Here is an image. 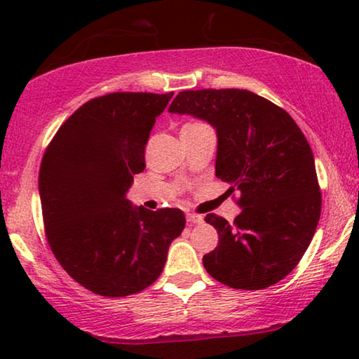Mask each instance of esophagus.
Here are the masks:
<instances>
[{"label":"esophagus","instance_id":"34e87169","mask_svg":"<svg viewBox=\"0 0 359 359\" xmlns=\"http://www.w3.org/2000/svg\"><path fill=\"white\" fill-rule=\"evenodd\" d=\"M186 220H188V224H203V215H198V214H193V212H189L188 215H186Z\"/></svg>","mask_w":359,"mask_h":359}]
</instances>
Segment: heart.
<instances>
[{"label":"heart","mask_w":359,"mask_h":359,"mask_svg":"<svg viewBox=\"0 0 359 359\" xmlns=\"http://www.w3.org/2000/svg\"><path fill=\"white\" fill-rule=\"evenodd\" d=\"M201 124V122H191V124H186V126H198Z\"/></svg>","instance_id":"heart-1"}]
</instances>
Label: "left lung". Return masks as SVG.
Segmentation results:
<instances>
[{
    "label": "left lung",
    "instance_id": "8db88e82",
    "mask_svg": "<svg viewBox=\"0 0 359 359\" xmlns=\"http://www.w3.org/2000/svg\"><path fill=\"white\" fill-rule=\"evenodd\" d=\"M170 112L208 121L217 132L215 176L238 191L233 224L215 214L219 233L205 271L225 286L258 291L286 278L306 253L322 210L311 145L283 107L247 90L178 93Z\"/></svg>",
    "mask_w": 359,
    "mask_h": 359
}]
</instances>
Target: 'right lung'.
I'll return each mask as SVG.
<instances>
[{
  "label": "right lung",
  "mask_w": 359,
  "mask_h": 359,
  "mask_svg": "<svg viewBox=\"0 0 359 359\" xmlns=\"http://www.w3.org/2000/svg\"><path fill=\"white\" fill-rule=\"evenodd\" d=\"M171 96L95 97L63 122L43 154L39 193L47 242L62 268L100 296H130L155 283L184 229L183 210L135 208L126 198Z\"/></svg>",
  "instance_id": "1"
}]
</instances>
